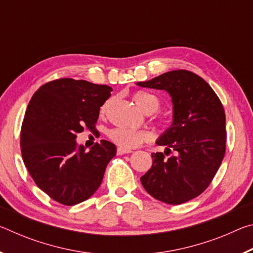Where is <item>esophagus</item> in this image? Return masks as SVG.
<instances>
[{"label": "esophagus", "mask_w": 253, "mask_h": 253, "mask_svg": "<svg viewBox=\"0 0 253 253\" xmlns=\"http://www.w3.org/2000/svg\"><path fill=\"white\" fill-rule=\"evenodd\" d=\"M128 153H131L130 149H126L124 147H118L117 148V154L118 155H124V154H128Z\"/></svg>", "instance_id": "obj_1"}]
</instances>
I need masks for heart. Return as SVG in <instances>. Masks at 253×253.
I'll return each mask as SVG.
<instances>
[{"label": "heart", "instance_id": "heart-1", "mask_svg": "<svg viewBox=\"0 0 253 253\" xmlns=\"http://www.w3.org/2000/svg\"><path fill=\"white\" fill-rule=\"evenodd\" d=\"M132 100L140 110L146 114H152L160 108V100L158 98L147 91H136L132 95ZM106 109V105L102 106L101 110ZM108 135L113 142L124 148H134L139 146L140 144L146 142L149 138V134L145 130L131 129V128L117 127L109 130Z\"/></svg>", "mask_w": 253, "mask_h": 253}]
</instances>
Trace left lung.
Wrapping results in <instances>:
<instances>
[{"mask_svg":"<svg viewBox=\"0 0 253 253\" xmlns=\"http://www.w3.org/2000/svg\"><path fill=\"white\" fill-rule=\"evenodd\" d=\"M137 85L165 90L173 104V122L158 137L163 153H153L152 168L140 177L154 199L177 205L205 191L225 153V114L210 84L187 70L165 72Z\"/></svg>","mask_w":253,"mask_h":253,"instance_id":"1","label":"left lung"}]
</instances>
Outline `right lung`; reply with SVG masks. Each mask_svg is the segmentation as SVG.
Returning <instances> with one entry per match:
<instances>
[{
	"instance_id": "right-lung-1",
	"label": "right lung",
	"mask_w": 253,
	"mask_h": 253,
	"mask_svg": "<svg viewBox=\"0 0 253 253\" xmlns=\"http://www.w3.org/2000/svg\"><path fill=\"white\" fill-rule=\"evenodd\" d=\"M113 91L85 80L58 79L38 89L21 129V152L33 181L65 205L88 200L100 186L116 146L102 139L89 151L77 144L84 127L95 129L100 107Z\"/></svg>"
}]
</instances>
